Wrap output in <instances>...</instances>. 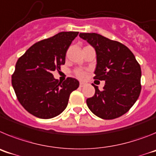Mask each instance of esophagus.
<instances>
[{
  "label": "esophagus",
  "instance_id": "34e87169",
  "mask_svg": "<svg viewBox=\"0 0 156 156\" xmlns=\"http://www.w3.org/2000/svg\"><path fill=\"white\" fill-rule=\"evenodd\" d=\"M84 86H85L84 83L80 82V87H84Z\"/></svg>",
  "mask_w": 156,
  "mask_h": 156
}]
</instances>
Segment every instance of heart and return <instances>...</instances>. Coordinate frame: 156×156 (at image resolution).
Returning <instances> with one entry per match:
<instances>
[{"label": "heart", "instance_id": "1", "mask_svg": "<svg viewBox=\"0 0 156 156\" xmlns=\"http://www.w3.org/2000/svg\"><path fill=\"white\" fill-rule=\"evenodd\" d=\"M74 73H75V75L76 76V77H78L79 79H81V80L84 79L87 76L86 71H84V70H83V69H76L75 71H74Z\"/></svg>", "mask_w": 156, "mask_h": 156}]
</instances>
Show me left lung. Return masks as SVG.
Instances as JSON below:
<instances>
[{
	"label": "left lung",
	"mask_w": 156,
	"mask_h": 156,
	"mask_svg": "<svg viewBox=\"0 0 156 156\" xmlns=\"http://www.w3.org/2000/svg\"><path fill=\"white\" fill-rule=\"evenodd\" d=\"M95 49L97 66L94 79L105 80L102 90L94 86L95 94L87 99L94 115L113 119L127 112L140 95L141 69L127 47L95 33L80 34Z\"/></svg>",
	"instance_id": "1"
}]
</instances>
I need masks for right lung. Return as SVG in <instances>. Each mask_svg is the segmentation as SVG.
Returning <instances> with one entry per match:
<instances>
[{
    "instance_id": "obj_1",
    "label": "right lung",
    "mask_w": 156,
    "mask_h": 156,
    "mask_svg": "<svg viewBox=\"0 0 156 156\" xmlns=\"http://www.w3.org/2000/svg\"><path fill=\"white\" fill-rule=\"evenodd\" d=\"M78 32H61L30 47L18 59L12 76L16 97L23 108L41 119L61 114L68 105L69 95L80 85L68 77L62 83L54 78L66 62V51Z\"/></svg>"
}]
</instances>
